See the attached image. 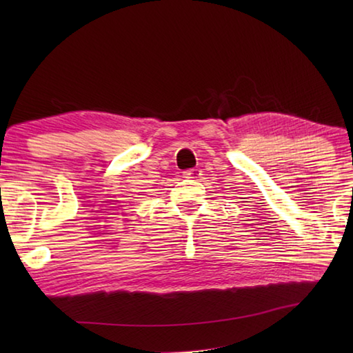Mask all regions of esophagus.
<instances>
[{
  "label": "esophagus",
  "mask_w": 353,
  "mask_h": 353,
  "mask_svg": "<svg viewBox=\"0 0 353 353\" xmlns=\"http://www.w3.org/2000/svg\"><path fill=\"white\" fill-rule=\"evenodd\" d=\"M199 176H201V171L199 168H191L183 171V177L186 179H197Z\"/></svg>",
  "instance_id": "obj_1"
}]
</instances>
